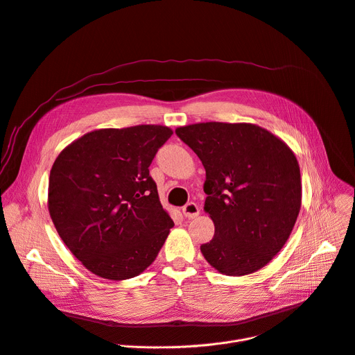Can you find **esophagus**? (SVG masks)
Here are the masks:
<instances>
[{"label":"esophagus","instance_id":"obj_1","mask_svg":"<svg viewBox=\"0 0 355 355\" xmlns=\"http://www.w3.org/2000/svg\"><path fill=\"white\" fill-rule=\"evenodd\" d=\"M182 214L185 218L192 219V218H197L200 215V208L197 204L194 202H189L185 207H182Z\"/></svg>","mask_w":355,"mask_h":355}]
</instances>
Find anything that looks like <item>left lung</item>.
I'll return each mask as SVG.
<instances>
[{"label": "left lung", "instance_id": "8db88e82", "mask_svg": "<svg viewBox=\"0 0 355 355\" xmlns=\"http://www.w3.org/2000/svg\"><path fill=\"white\" fill-rule=\"evenodd\" d=\"M205 168L204 211L214 238L207 262L227 276L266 266L284 246L302 207L297 158L283 140L252 123H196L175 128Z\"/></svg>", "mask_w": 355, "mask_h": 355}]
</instances>
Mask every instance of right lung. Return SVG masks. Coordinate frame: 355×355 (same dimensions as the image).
<instances>
[{
	"label": "right lung",
	"mask_w": 355,
	"mask_h": 355,
	"mask_svg": "<svg viewBox=\"0 0 355 355\" xmlns=\"http://www.w3.org/2000/svg\"><path fill=\"white\" fill-rule=\"evenodd\" d=\"M171 135L159 124L99 128L56 157L49 215L63 243L96 276H139L163 248L174 222L148 167Z\"/></svg>",
	"instance_id": "obj_1"
}]
</instances>
